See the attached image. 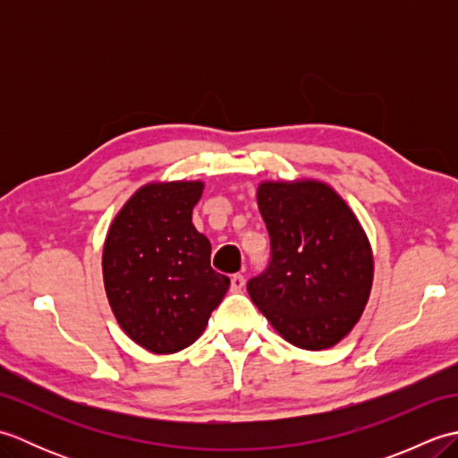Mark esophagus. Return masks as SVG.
I'll use <instances>...</instances> for the list:
<instances>
[{
  "instance_id": "obj_1",
  "label": "esophagus",
  "mask_w": 458,
  "mask_h": 458,
  "mask_svg": "<svg viewBox=\"0 0 458 458\" xmlns=\"http://www.w3.org/2000/svg\"><path fill=\"white\" fill-rule=\"evenodd\" d=\"M244 285H246V279L242 274H236V276L230 277V291H232V293H240V291L244 289Z\"/></svg>"
}]
</instances>
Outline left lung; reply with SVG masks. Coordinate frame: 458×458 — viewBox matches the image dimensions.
<instances>
[{"label":"left lung","instance_id":"left-lung-1","mask_svg":"<svg viewBox=\"0 0 458 458\" xmlns=\"http://www.w3.org/2000/svg\"><path fill=\"white\" fill-rule=\"evenodd\" d=\"M258 207L271 258L248 293L287 343L323 350L340 343L368 303L369 242L348 204L325 182H261Z\"/></svg>","mask_w":458,"mask_h":458}]
</instances>
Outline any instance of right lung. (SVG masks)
I'll list each match as a JSON object with an SVG mask.
<instances>
[{
  "instance_id": "obj_1",
  "label": "right lung",
  "mask_w": 458,
  "mask_h": 458,
  "mask_svg": "<svg viewBox=\"0 0 458 458\" xmlns=\"http://www.w3.org/2000/svg\"><path fill=\"white\" fill-rule=\"evenodd\" d=\"M200 181L145 184L106 236L102 271L123 333L155 354L187 348L226 295L230 279L210 267V242L192 226Z\"/></svg>"
}]
</instances>
